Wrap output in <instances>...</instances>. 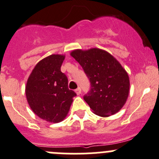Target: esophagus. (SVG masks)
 Masks as SVG:
<instances>
[{
  "instance_id": "34e87169",
  "label": "esophagus",
  "mask_w": 159,
  "mask_h": 159,
  "mask_svg": "<svg viewBox=\"0 0 159 159\" xmlns=\"http://www.w3.org/2000/svg\"><path fill=\"white\" fill-rule=\"evenodd\" d=\"M81 88H78V89H75V92L77 93V95H80V94H81Z\"/></svg>"
}]
</instances>
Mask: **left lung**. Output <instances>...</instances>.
<instances>
[{
  "mask_svg": "<svg viewBox=\"0 0 159 159\" xmlns=\"http://www.w3.org/2000/svg\"><path fill=\"white\" fill-rule=\"evenodd\" d=\"M70 55L90 81V90L84 99L93 112L106 117L120 110L130 89L128 75L121 64L108 52L97 48L74 50Z\"/></svg>",
  "mask_w": 159,
  "mask_h": 159,
  "instance_id": "obj_1",
  "label": "left lung"
}]
</instances>
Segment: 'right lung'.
I'll return each mask as SVG.
<instances>
[{"label":"right lung","mask_w":159,"mask_h":159,"mask_svg":"<svg viewBox=\"0 0 159 159\" xmlns=\"http://www.w3.org/2000/svg\"><path fill=\"white\" fill-rule=\"evenodd\" d=\"M63 55L53 54L35 65L25 87L29 106L35 115L46 121L59 123L67 116L73 97L76 95L68 89V80L61 67Z\"/></svg>","instance_id":"right-lung-1"}]
</instances>
